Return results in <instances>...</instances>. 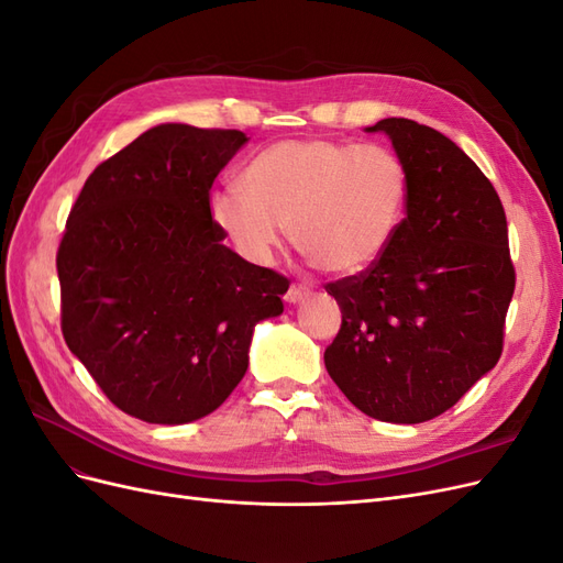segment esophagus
Returning a JSON list of instances; mask_svg holds the SVG:
<instances>
[{
    "mask_svg": "<svg viewBox=\"0 0 563 563\" xmlns=\"http://www.w3.org/2000/svg\"><path fill=\"white\" fill-rule=\"evenodd\" d=\"M308 296H310V288H305V286H291V288H288V294H286V302H288V305H298V302H302Z\"/></svg>",
    "mask_w": 563,
    "mask_h": 563,
    "instance_id": "34e87169",
    "label": "esophagus"
}]
</instances>
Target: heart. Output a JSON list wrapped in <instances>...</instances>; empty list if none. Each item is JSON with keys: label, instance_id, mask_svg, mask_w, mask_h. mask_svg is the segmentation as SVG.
<instances>
[{"label": "heart", "instance_id": "heart-1", "mask_svg": "<svg viewBox=\"0 0 563 563\" xmlns=\"http://www.w3.org/2000/svg\"><path fill=\"white\" fill-rule=\"evenodd\" d=\"M211 195V218L234 251L267 265L291 225L323 272L354 277L376 265L404 225L408 174L383 145L329 139L265 147L242 176Z\"/></svg>", "mask_w": 563, "mask_h": 563}]
</instances>
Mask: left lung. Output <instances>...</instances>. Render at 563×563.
Returning a JSON list of instances; mask_svg holds the SVG:
<instances>
[{
    "instance_id": "left-lung-1",
    "label": "left lung",
    "mask_w": 563,
    "mask_h": 563,
    "mask_svg": "<svg viewBox=\"0 0 563 563\" xmlns=\"http://www.w3.org/2000/svg\"><path fill=\"white\" fill-rule=\"evenodd\" d=\"M385 133L408 174L404 225L368 272L329 284L343 323L323 352L362 413L432 420L498 364L515 267L496 187L444 133L413 119Z\"/></svg>"
}]
</instances>
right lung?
<instances>
[{"label":"right lung","instance_id":"right-lung-1","mask_svg":"<svg viewBox=\"0 0 563 563\" xmlns=\"http://www.w3.org/2000/svg\"><path fill=\"white\" fill-rule=\"evenodd\" d=\"M242 131L159 124L84 183L58 249L70 352L124 413L185 424L213 413L249 368L255 323L288 279L223 244L211 185Z\"/></svg>","mask_w":563,"mask_h":563}]
</instances>
